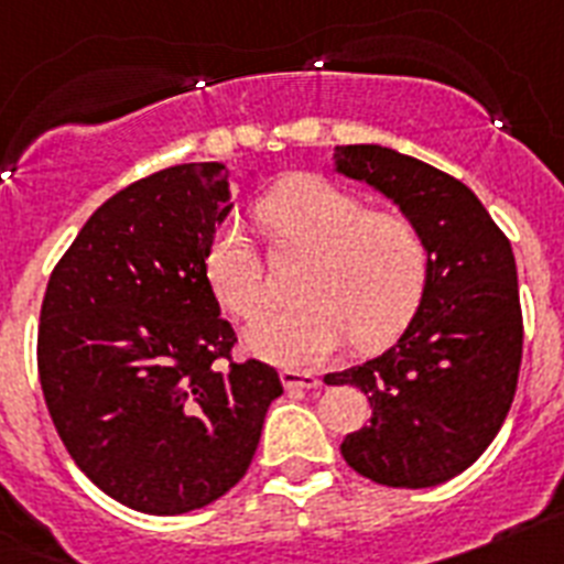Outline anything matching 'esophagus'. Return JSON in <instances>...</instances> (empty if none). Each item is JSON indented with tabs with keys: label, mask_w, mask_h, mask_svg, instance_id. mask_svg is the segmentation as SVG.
I'll list each match as a JSON object with an SVG mask.
<instances>
[{
	"label": "esophagus",
	"mask_w": 564,
	"mask_h": 564,
	"mask_svg": "<svg viewBox=\"0 0 564 564\" xmlns=\"http://www.w3.org/2000/svg\"><path fill=\"white\" fill-rule=\"evenodd\" d=\"M282 383L285 390H316L322 387V378L313 376V372H299V370H282Z\"/></svg>",
	"instance_id": "1"
}]
</instances>
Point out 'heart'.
<instances>
[{"label": "heart", "instance_id": "heart-1", "mask_svg": "<svg viewBox=\"0 0 564 564\" xmlns=\"http://www.w3.org/2000/svg\"><path fill=\"white\" fill-rule=\"evenodd\" d=\"M279 246L313 253L302 282L307 305L273 311L246 333V347L279 367H313L352 336L361 350L395 341L417 313L430 282V248L421 228L398 212H370L336 183L299 174L259 203ZM206 279L223 307L257 318L265 307L262 259L239 223L208 242Z\"/></svg>", "mask_w": 564, "mask_h": 564}]
</instances>
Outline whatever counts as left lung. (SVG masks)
<instances>
[{"label":"left lung","instance_id":"1","mask_svg":"<svg viewBox=\"0 0 564 564\" xmlns=\"http://www.w3.org/2000/svg\"><path fill=\"white\" fill-rule=\"evenodd\" d=\"M333 166L367 183L421 228L426 293L390 350L327 383L367 395V426L341 441L347 466L392 488H430L466 471L495 441L522 361L517 262L475 192L378 143L336 147Z\"/></svg>","mask_w":564,"mask_h":564}]
</instances>
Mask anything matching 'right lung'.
<instances>
[{
	"label": "right lung",
	"mask_w": 564,
	"mask_h": 564,
	"mask_svg": "<svg viewBox=\"0 0 564 564\" xmlns=\"http://www.w3.org/2000/svg\"><path fill=\"white\" fill-rule=\"evenodd\" d=\"M234 208L226 163H183L98 208L47 282L39 381L62 443L104 495L174 517L237 486L273 367L231 361L234 327L206 279Z\"/></svg>",
	"instance_id": "1"
}]
</instances>
